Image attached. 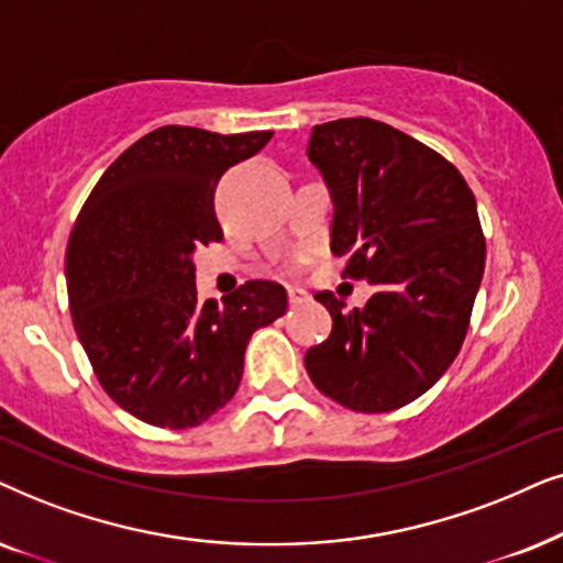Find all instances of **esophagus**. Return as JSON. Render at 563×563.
Masks as SVG:
<instances>
[{
    "label": "esophagus",
    "instance_id": "34e87169",
    "mask_svg": "<svg viewBox=\"0 0 563 563\" xmlns=\"http://www.w3.org/2000/svg\"><path fill=\"white\" fill-rule=\"evenodd\" d=\"M309 301V294L303 288H288V303L290 306H301Z\"/></svg>",
    "mask_w": 563,
    "mask_h": 563
}]
</instances>
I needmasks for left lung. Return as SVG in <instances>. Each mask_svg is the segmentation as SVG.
Here are the masks:
<instances>
[{"mask_svg": "<svg viewBox=\"0 0 563 563\" xmlns=\"http://www.w3.org/2000/svg\"><path fill=\"white\" fill-rule=\"evenodd\" d=\"M309 162L332 195V252L376 294L363 309L324 290L332 334L309 378L352 411H391L438 384L468 332L486 242L466 179L438 152L371 118L313 125Z\"/></svg>", "mask_w": 563, "mask_h": 563, "instance_id": "left-lung-1", "label": "left lung"}]
</instances>
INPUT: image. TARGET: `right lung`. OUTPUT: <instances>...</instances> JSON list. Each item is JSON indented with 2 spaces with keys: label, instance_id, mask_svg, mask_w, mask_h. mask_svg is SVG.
I'll use <instances>...</instances> for the list:
<instances>
[{
  "label": "right lung",
  "instance_id": "add662e5",
  "mask_svg": "<svg viewBox=\"0 0 563 563\" xmlns=\"http://www.w3.org/2000/svg\"><path fill=\"white\" fill-rule=\"evenodd\" d=\"M269 139L156 129L104 169L74 223V329L110 399L141 422L187 430L227 407L250 336L288 311L277 283H244L223 306L195 288V250L223 239L216 185Z\"/></svg>",
  "mask_w": 563,
  "mask_h": 563
}]
</instances>
